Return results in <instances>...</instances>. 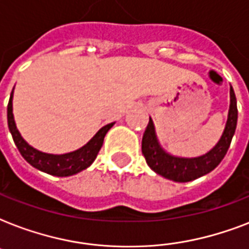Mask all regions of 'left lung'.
Instances as JSON below:
<instances>
[{"label": "left lung", "instance_id": "left-lung-1", "mask_svg": "<svg viewBox=\"0 0 249 249\" xmlns=\"http://www.w3.org/2000/svg\"><path fill=\"white\" fill-rule=\"evenodd\" d=\"M236 121H238L236 98L232 88H230V109H229V117L224 134L218 141V143L208 154L194 159L176 158L166 154L158 143L151 117L142 138V154L148 166L160 176L176 182L193 181L195 178L209 173L222 161L230 147L232 136L235 133Z\"/></svg>", "mask_w": 249, "mask_h": 249}]
</instances>
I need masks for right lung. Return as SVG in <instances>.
<instances>
[{"instance_id":"1","label":"right lung","mask_w":249,"mask_h":249,"mask_svg":"<svg viewBox=\"0 0 249 249\" xmlns=\"http://www.w3.org/2000/svg\"><path fill=\"white\" fill-rule=\"evenodd\" d=\"M7 124L13 140L17 144L18 150L27 161L37 169L42 170L45 173L58 176V177H67L86 169L90 164L93 163L97 158L98 152L101 150L106 133L112 128L113 123L105 125L99 129V132L91 138V140L79 150L73 152H68L63 155H53V154H45L36 148L31 147L23 138L20 133L18 132L17 125L14 121L13 115V91L10 95L9 105H7Z\"/></svg>"}]
</instances>
